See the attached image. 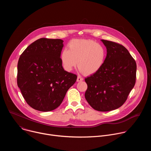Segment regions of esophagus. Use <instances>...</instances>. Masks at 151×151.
<instances>
[{
    "label": "esophagus",
    "mask_w": 151,
    "mask_h": 151,
    "mask_svg": "<svg viewBox=\"0 0 151 151\" xmlns=\"http://www.w3.org/2000/svg\"><path fill=\"white\" fill-rule=\"evenodd\" d=\"M83 78H82L81 76H78V78H77V81L78 82H81V81H83Z\"/></svg>",
    "instance_id": "1"
}]
</instances>
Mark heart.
<instances>
[{"mask_svg": "<svg viewBox=\"0 0 151 151\" xmlns=\"http://www.w3.org/2000/svg\"><path fill=\"white\" fill-rule=\"evenodd\" d=\"M106 48L91 39H75L68 44V50L64 49L60 54L62 66L70 72L77 66L79 71L87 75L98 72L106 61Z\"/></svg>", "mask_w": 151, "mask_h": 151, "instance_id": "1", "label": "heart"}]
</instances>
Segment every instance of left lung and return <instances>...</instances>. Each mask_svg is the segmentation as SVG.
Segmentation results:
<instances>
[{
  "label": "left lung",
  "mask_w": 151,
  "mask_h": 151,
  "mask_svg": "<svg viewBox=\"0 0 151 151\" xmlns=\"http://www.w3.org/2000/svg\"><path fill=\"white\" fill-rule=\"evenodd\" d=\"M107 50L105 63L97 73L86 78L85 97L96 111L116 109L127 99L136 78V63L128 51L117 43L101 40Z\"/></svg>",
  "instance_id": "8db88e82"
}]
</instances>
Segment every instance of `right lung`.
Masks as SVG:
<instances>
[{
  "mask_svg": "<svg viewBox=\"0 0 151 151\" xmlns=\"http://www.w3.org/2000/svg\"><path fill=\"white\" fill-rule=\"evenodd\" d=\"M63 40L40 38L19 57L17 84L27 103L34 109L48 112L62 103L77 76L64 70L60 60Z\"/></svg>",
  "mask_w": 151,
  "mask_h": 151,
  "instance_id": "1",
  "label": "right lung"
}]
</instances>
